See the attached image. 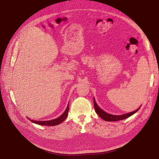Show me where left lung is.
Masks as SVG:
<instances>
[{"label":"left lung","mask_w":159,"mask_h":159,"mask_svg":"<svg viewBox=\"0 0 159 159\" xmlns=\"http://www.w3.org/2000/svg\"><path fill=\"white\" fill-rule=\"evenodd\" d=\"M93 104H94V107H95V111L97 113V115L101 119H102L103 120H104L106 121H118V120L127 119L129 117V116L133 115V114H135L140 107H139L138 109L136 110L135 111H133L130 113H128L121 115H113L107 113L105 111H104L102 110H101V108L98 106L94 98H93Z\"/></svg>","instance_id":"obj_1"}]
</instances>
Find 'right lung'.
Here are the masks:
<instances>
[{
    "label": "right lung",
    "mask_w": 159,
    "mask_h": 159,
    "mask_svg": "<svg viewBox=\"0 0 159 159\" xmlns=\"http://www.w3.org/2000/svg\"><path fill=\"white\" fill-rule=\"evenodd\" d=\"M69 111V104L67 106V107L64 112L59 116L55 119L51 120H47V121H37V120H30L33 123H35L39 125H42V126H56V125L60 124L61 122H62L66 119L68 115Z\"/></svg>",
    "instance_id": "right-lung-1"
}]
</instances>
